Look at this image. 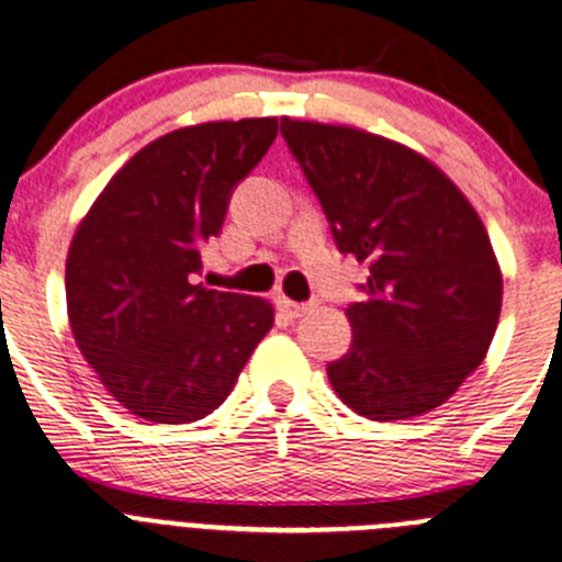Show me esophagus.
<instances>
[{
    "label": "esophagus",
    "mask_w": 562,
    "mask_h": 562,
    "mask_svg": "<svg viewBox=\"0 0 562 562\" xmlns=\"http://www.w3.org/2000/svg\"><path fill=\"white\" fill-rule=\"evenodd\" d=\"M278 308H281V312L284 314H290V317H303V314L308 312V306L306 303H295V301H290V297H278Z\"/></svg>",
    "instance_id": "obj_1"
}]
</instances>
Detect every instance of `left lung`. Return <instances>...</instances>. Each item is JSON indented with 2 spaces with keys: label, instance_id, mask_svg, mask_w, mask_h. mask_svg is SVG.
I'll list each match as a JSON object with an SVG mask.
<instances>
[{
  "label": "left lung",
  "instance_id": "left-lung-1",
  "mask_svg": "<svg viewBox=\"0 0 562 562\" xmlns=\"http://www.w3.org/2000/svg\"><path fill=\"white\" fill-rule=\"evenodd\" d=\"M281 135L341 254L370 261L330 386L375 422L438 408L483 364L502 312V270L477 210L425 154L375 132L281 117Z\"/></svg>",
  "mask_w": 562,
  "mask_h": 562
}]
</instances>
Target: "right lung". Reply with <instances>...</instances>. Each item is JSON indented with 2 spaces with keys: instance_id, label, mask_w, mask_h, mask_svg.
I'll list each match as a JSON object with an SVG mask.
<instances>
[{
  "instance_id": "1",
  "label": "right lung",
  "mask_w": 562,
  "mask_h": 562,
  "mask_svg": "<svg viewBox=\"0 0 562 562\" xmlns=\"http://www.w3.org/2000/svg\"><path fill=\"white\" fill-rule=\"evenodd\" d=\"M278 117L206 121L143 146L79 221L66 259L71 334L101 386L159 425L204 419L272 328L265 297L195 284L234 184Z\"/></svg>"
}]
</instances>
